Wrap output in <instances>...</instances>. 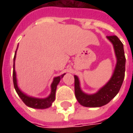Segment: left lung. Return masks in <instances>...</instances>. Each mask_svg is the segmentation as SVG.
<instances>
[{
  "mask_svg": "<svg viewBox=\"0 0 133 133\" xmlns=\"http://www.w3.org/2000/svg\"><path fill=\"white\" fill-rule=\"evenodd\" d=\"M109 41L113 44L115 55L117 57V64L113 75L101 89L93 95L84 93L80 88L78 78L75 75V95L78 103L85 107H101L105 105L117 95L122 86L125 78V56L123 44L116 35L107 36Z\"/></svg>",
  "mask_w": 133,
  "mask_h": 133,
  "instance_id": "8db88e82",
  "label": "left lung"
}]
</instances>
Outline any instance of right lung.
Instances as JSON below:
<instances>
[{"label":"right lung","mask_w":133,"mask_h":133,"mask_svg":"<svg viewBox=\"0 0 133 133\" xmlns=\"http://www.w3.org/2000/svg\"><path fill=\"white\" fill-rule=\"evenodd\" d=\"M16 50L15 52V56L13 58V81L14 88L16 89V91L19 95V97L21 98L23 102L28 107L33 108L37 109H45L49 108L52 105V102L55 100V92H56V88L57 85L59 83V82L61 81V79L63 77V75L61 76H58L54 78L52 83L51 84V93L50 95L46 98L44 99H40V98H35L32 97H29L20 90L18 87L17 85V81H16V71H15V59H16Z\"/></svg>","instance_id":"add662e5"}]
</instances>
